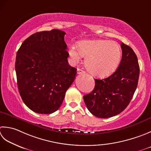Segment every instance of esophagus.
<instances>
[{
	"mask_svg": "<svg viewBox=\"0 0 151 151\" xmlns=\"http://www.w3.org/2000/svg\"><path fill=\"white\" fill-rule=\"evenodd\" d=\"M76 72H77V74H79V75H80V74L85 73V71H84V70H82L81 69H77V71H76Z\"/></svg>",
	"mask_w": 151,
	"mask_h": 151,
	"instance_id": "obj_1",
	"label": "esophagus"
}]
</instances>
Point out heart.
<instances>
[{"instance_id": "1", "label": "heart", "mask_w": 151, "mask_h": 151, "mask_svg": "<svg viewBox=\"0 0 151 151\" xmlns=\"http://www.w3.org/2000/svg\"><path fill=\"white\" fill-rule=\"evenodd\" d=\"M68 54L73 63L85 57V66L91 75L100 78L110 76L118 69L122 59V49L115 41L101 39L82 40L77 48L71 46Z\"/></svg>"}]
</instances>
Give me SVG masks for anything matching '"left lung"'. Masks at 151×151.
Instances as JSON below:
<instances>
[{
  "label": "left lung",
  "instance_id": "1",
  "mask_svg": "<svg viewBox=\"0 0 151 151\" xmlns=\"http://www.w3.org/2000/svg\"><path fill=\"white\" fill-rule=\"evenodd\" d=\"M120 46L122 60L116 71L106 78L95 79L94 89L83 97L87 109L98 118L107 119L122 112L137 86L139 66L137 55L129 46L123 42Z\"/></svg>",
  "mask_w": 151,
  "mask_h": 151
}]
</instances>
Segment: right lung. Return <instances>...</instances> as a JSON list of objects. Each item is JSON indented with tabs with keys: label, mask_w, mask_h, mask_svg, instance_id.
Here are the masks:
<instances>
[{
	"label": "right lung",
	"mask_w": 151,
	"mask_h": 151,
	"mask_svg": "<svg viewBox=\"0 0 151 151\" xmlns=\"http://www.w3.org/2000/svg\"><path fill=\"white\" fill-rule=\"evenodd\" d=\"M63 31L38 32L25 39L17 52L18 90L27 107L35 113L58 111L75 81L76 69L70 66Z\"/></svg>",
	"instance_id": "add662e5"
}]
</instances>
